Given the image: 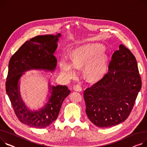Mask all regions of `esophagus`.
<instances>
[{
  "mask_svg": "<svg viewBox=\"0 0 147 147\" xmlns=\"http://www.w3.org/2000/svg\"><path fill=\"white\" fill-rule=\"evenodd\" d=\"M73 90L74 91H76V92H81L82 90V86L80 85L76 84L74 86Z\"/></svg>",
  "mask_w": 147,
  "mask_h": 147,
  "instance_id": "1",
  "label": "esophagus"
}]
</instances>
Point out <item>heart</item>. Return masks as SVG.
Masks as SVG:
<instances>
[{
    "mask_svg": "<svg viewBox=\"0 0 147 147\" xmlns=\"http://www.w3.org/2000/svg\"><path fill=\"white\" fill-rule=\"evenodd\" d=\"M105 47L99 44H87L75 48L72 53V60L67 57L60 61L61 73L68 79L74 76L76 71L75 65L78 67L85 64V75L92 79L101 77L106 72L107 64V54Z\"/></svg>",
    "mask_w": 147,
    "mask_h": 147,
    "instance_id": "heart-1",
    "label": "heart"
}]
</instances>
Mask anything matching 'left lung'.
<instances>
[{"label":"left lung","instance_id":"1","mask_svg":"<svg viewBox=\"0 0 147 147\" xmlns=\"http://www.w3.org/2000/svg\"><path fill=\"white\" fill-rule=\"evenodd\" d=\"M119 48L112 56L107 73L83 94L87 116L100 128L115 126L128 118L141 89L135 57L123 45Z\"/></svg>","mask_w":147,"mask_h":147}]
</instances>
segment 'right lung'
Here are the masks:
<instances>
[{"mask_svg": "<svg viewBox=\"0 0 147 147\" xmlns=\"http://www.w3.org/2000/svg\"><path fill=\"white\" fill-rule=\"evenodd\" d=\"M61 34L39 35L26 41L9 61L6 91L15 113L22 123L36 128H44L55 121L64 100L70 93L66 86L48 83L50 96L39 110H31L22 100L19 80L31 70L54 71L57 60L54 55Z\"/></svg>", "mask_w": 147, "mask_h": 147, "instance_id": "obj_1", "label": "right lung"}]
</instances>
